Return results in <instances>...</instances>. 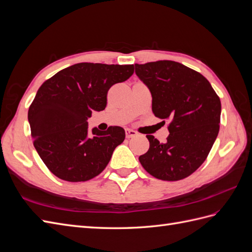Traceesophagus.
<instances>
[{"mask_svg": "<svg viewBox=\"0 0 252 252\" xmlns=\"http://www.w3.org/2000/svg\"><path fill=\"white\" fill-rule=\"evenodd\" d=\"M125 133H126V138H127V139L133 138V136L136 135V132H135L134 130H132V129H126Z\"/></svg>", "mask_w": 252, "mask_h": 252, "instance_id": "esophagus-1", "label": "esophagus"}]
</instances>
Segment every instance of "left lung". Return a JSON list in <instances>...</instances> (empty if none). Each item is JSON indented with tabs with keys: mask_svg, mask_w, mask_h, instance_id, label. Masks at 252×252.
Returning <instances> with one entry per match:
<instances>
[{
	"mask_svg": "<svg viewBox=\"0 0 252 252\" xmlns=\"http://www.w3.org/2000/svg\"><path fill=\"white\" fill-rule=\"evenodd\" d=\"M134 66L151 93L152 111L164 124L168 121L169 130L166 143L146 135L149 149L140 163L158 180L185 179L204 163L217 139L220 97L204 75L174 61Z\"/></svg>",
	"mask_w": 252,
	"mask_h": 252,
	"instance_id": "8db88e82",
	"label": "left lung"
}]
</instances>
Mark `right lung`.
<instances>
[{
	"label": "right lung",
	"instance_id": "right-lung-1",
	"mask_svg": "<svg viewBox=\"0 0 252 252\" xmlns=\"http://www.w3.org/2000/svg\"><path fill=\"white\" fill-rule=\"evenodd\" d=\"M133 72V65L79 63L42 84L29 106L28 121L34 148L56 177L85 182L106 168L125 140V130L111 126L88 134L87 119L104 110L109 88Z\"/></svg>",
	"mask_w": 252,
	"mask_h": 252
}]
</instances>
